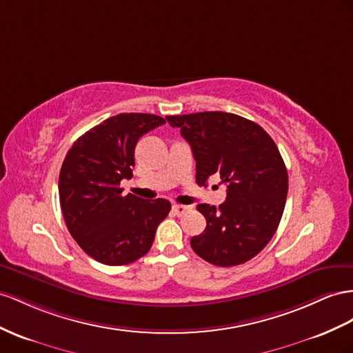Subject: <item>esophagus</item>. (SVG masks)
<instances>
[{
  "label": "esophagus",
  "mask_w": 353,
  "mask_h": 353,
  "mask_svg": "<svg viewBox=\"0 0 353 353\" xmlns=\"http://www.w3.org/2000/svg\"><path fill=\"white\" fill-rule=\"evenodd\" d=\"M191 209H192L191 205H183V204L173 205V212H174L176 216H183L186 212H189Z\"/></svg>",
  "instance_id": "1"
}]
</instances>
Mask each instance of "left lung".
Returning a JSON list of instances; mask_svg holds the SVG:
<instances>
[{"mask_svg":"<svg viewBox=\"0 0 353 353\" xmlns=\"http://www.w3.org/2000/svg\"><path fill=\"white\" fill-rule=\"evenodd\" d=\"M191 144L196 183L218 174L227 200L218 209L198 204L207 227L191 239L198 256L218 267H234L256 256L282 219L288 171L273 139L255 122L225 112L165 116Z\"/></svg>","mask_w":353,"mask_h":353,"instance_id":"1","label":"left lung"}]
</instances>
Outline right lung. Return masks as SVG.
I'll return each instance as SVG.
<instances>
[{
	"instance_id": "add662e5",
	"label": "right lung",
	"mask_w": 353,
	"mask_h": 353,
	"mask_svg": "<svg viewBox=\"0 0 353 353\" xmlns=\"http://www.w3.org/2000/svg\"><path fill=\"white\" fill-rule=\"evenodd\" d=\"M164 123L148 113L112 116L79 137L62 162L58 188L67 228L98 263L126 265L146 255L167 218L170 201L123 195L121 188L132 177L135 144Z\"/></svg>"
}]
</instances>
